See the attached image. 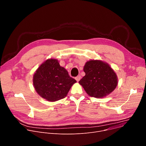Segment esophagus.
Here are the masks:
<instances>
[{"mask_svg":"<svg viewBox=\"0 0 146 146\" xmlns=\"http://www.w3.org/2000/svg\"><path fill=\"white\" fill-rule=\"evenodd\" d=\"M75 79L77 81H79L81 79V76H76V77H75Z\"/></svg>","mask_w":146,"mask_h":146,"instance_id":"34e87169","label":"esophagus"}]
</instances>
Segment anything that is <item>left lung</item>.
Wrapping results in <instances>:
<instances>
[{"label": "left lung", "instance_id": "obj_1", "mask_svg": "<svg viewBox=\"0 0 146 146\" xmlns=\"http://www.w3.org/2000/svg\"><path fill=\"white\" fill-rule=\"evenodd\" d=\"M85 76L79 84L91 96L103 98L110 94L117 86V77L114 70L106 63L92 60L84 67Z\"/></svg>", "mask_w": 146, "mask_h": 146}]
</instances>
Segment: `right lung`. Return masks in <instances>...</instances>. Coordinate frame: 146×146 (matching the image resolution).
Masks as SVG:
<instances>
[{
  "label": "right lung",
  "instance_id": "1",
  "mask_svg": "<svg viewBox=\"0 0 146 146\" xmlns=\"http://www.w3.org/2000/svg\"><path fill=\"white\" fill-rule=\"evenodd\" d=\"M33 85L37 94L46 100L55 102L64 98L76 80L59 65L56 59H47L33 76Z\"/></svg>",
  "mask_w": 146,
  "mask_h": 146
}]
</instances>
